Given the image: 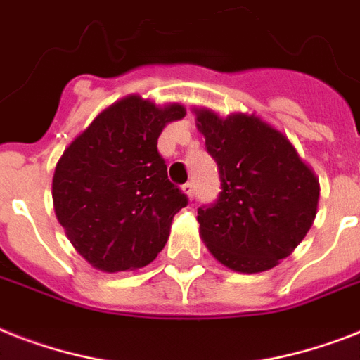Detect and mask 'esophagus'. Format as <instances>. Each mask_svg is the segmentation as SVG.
I'll return each instance as SVG.
<instances>
[{
    "instance_id": "obj_1",
    "label": "esophagus",
    "mask_w": 360,
    "mask_h": 360,
    "mask_svg": "<svg viewBox=\"0 0 360 360\" xmlns=\"http://www.w3.org/2000/svg\"><path fill=\"white\" fill-rule=\"evenodd\" d=\"M183 192H185L188 200H192V198H194V185H192V183H185V185H183Z\"/></svg>"
}]
</instances>
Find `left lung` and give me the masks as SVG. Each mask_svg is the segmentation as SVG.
Returning a JSON list of instances; mask_svg holds the SVG:
<instances>
[{"label": "left lung", "instance_id": "obj_1", "mask_svg": "<svg viewBox=\"0 0 360 360\" xmlns=\"http://www.w3.org/2000/svg\"><path fill=\"white\" fill-rule=\"evenodd\" d=\"M194 114L222 181L217 203L198 209L200 237L214 259L236 273L276 267L314 224L318 175L290 138L259 115L222 117L211 108Z\"/></svg>", "mask_w": 360, "mask_h": 360}]
</instances>
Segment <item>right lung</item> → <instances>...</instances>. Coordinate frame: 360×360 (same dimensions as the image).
I'll use <instances>...</instances> for the list:
<instances>
[{"mask_svg": "<svg viewBox=\"0 0 360 360\" xmlns=\"http://www.w3.org/2000/svg\"><path fill=\"white\" fill-rule=\"evenodd\" d=\"M183 104L129 95L104 108L56 164L53 211L75 250L104 273L134 271L164 248L188 200L168 179L157 140Z\"/></svg>", "mask_w": 360, "mask_h": 360, "instance_id": "add662e5", "label": "right lung"}]
</instances>
